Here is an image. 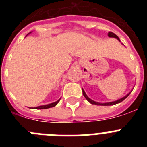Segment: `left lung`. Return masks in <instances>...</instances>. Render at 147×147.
I'll use <instances>...</instances> for the list:
<instances>
[{
  "label": "left lung",
  "mask_w": 147,
  "mask_h": 147,
  "mask_svg": "<svg viewBox=\"0 0 147 147\" xmlns=\"http://www.w3.org/2000/svg\"><path fill=\"white\" fill-rule=\"evenodd\" d=\"M108 36H109V37H115V38L118 39V40H119V41H120V40H119V37H118L117 35L113 33V32H108ZM82 93H83V95H84V96L85 97V98H86V99L88 100V101L90 102V103L92 104V105H105V106H107V105H116V104H118V103H120V102H121L122 101H124V100L125 99V98H127V97L128 96H129V94H130V93H129V94H127V96H126L123 97V98H120V99L117 100V101H115V102H109V103H98V102H94V101H93V100H91V99H90V98H88V96H87L86 93H85V91H84V90H83V89H82Z\"/></svg>",
  "instance_id": "left-lung-1"
}]
</instances>
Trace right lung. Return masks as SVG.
I'll use <instances>...</instances> for the list:
<instances>
[{
  "mask_svg": "<svg viewBox=\"0 0 147 147\" xmlns=\"http://www.w3.org/2000/svg\"><path fill=\"white\" fill-rule=\"evenodd\" d=\"M59 99L58 101H57L56 102H54V103H51V104H49V105H42V106H39V107H34V109H48V108H50V107H55L56 105H57L58 102H59Z\"/></svg>",
  "mask_w": 147,
  "mask_h": 147,
  "instance_id": "1",
  "label": "right lung"
}]
</instances>
